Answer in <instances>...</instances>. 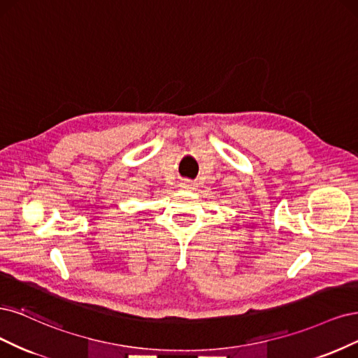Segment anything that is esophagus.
Returning <instances> with one entry per match:
<instances>
[{
  "label": "esophagus",
  "mask_w": 358,
  "mask_h": 358,
  "mask_svg": "<svg viewBox=\"0 0 358 358\" xmlns=\"http://www.w3.org/2000/svg\"><path fill=\"white\" fill-rule=\"evenodd\" d=\"M194 187H196V184L190 180H184L181 182V189H184V190H194Z\"/></svg>",
  "instance_id": "esophagus-1"
}]
</instances>
